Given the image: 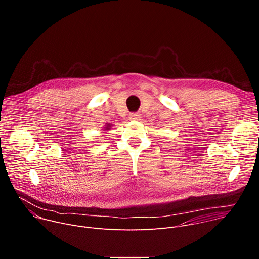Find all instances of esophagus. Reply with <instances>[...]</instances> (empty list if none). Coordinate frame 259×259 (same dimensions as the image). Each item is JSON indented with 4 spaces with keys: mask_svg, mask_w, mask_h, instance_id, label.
I'll use <instances>...</instances> for the list:
<instances>
[{
    "mask_svg": "<svg viewBox=\"0 0 259 259\" xmlns=\"http://www.w3.org/2000/svg\"><path fill=\"white\" fill-rule=\"evenodd\" d=\"M129 119L131 121H139L141 119V115H139L137 113H132L129 115Z\"/></svg>",
    "mask_w": 259,
    "mask_h": 259,
    "instance_id": "1",
    "label": "esophagus"
}]
</instances>
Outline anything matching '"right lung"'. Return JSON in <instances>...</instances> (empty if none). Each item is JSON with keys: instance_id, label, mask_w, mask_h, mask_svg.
I'll return each mask as SVG.
<instances>
[{"instance_id": "1", "label": "right lung", "mask_w": 259, "mask_h": 259, "mask_svg": "<svg viewBox=\"0 0 259 259\" xmlns=\"http://www.w3.org/2000/svg\"><path fill=\"white\" fill-rule=\"evenodd\" d=\"M110 126H112V125H109V124H106V126L104 127V130H109V129H110Z\"/></svg>"}]
</instances>
